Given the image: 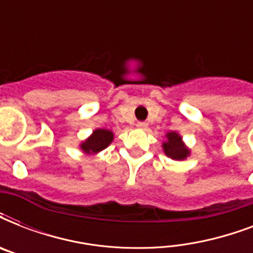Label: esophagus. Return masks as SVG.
Segmentation results:
<instances>
[{
	"mask_svg": "<svg viewBox=\"0 0 253 253\" xmlns=\"http://www.w3.org/2000/svg\"><path fill=\"white\" fill-rule=\"evenodd\" d=\"M136 127H138L139 130H146L147 127H148V125H147L146 122H138L136 123Z\"/></svg>",
	"mask_w": 253,
	"mask_h": 253,
	"instance_id": "obj_1",
	"label": "esophagus"
}]
</instances>
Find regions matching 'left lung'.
I'll list each match as a JSON object with an SVG mask.
<instances>
[{
    "label": "left lung",
    "mask_w": 253,
    "mask_h": 253,
    "mask_svg": "<svg viewBox=\"0 0 253 253\" xmlns=\"http://www.w3.org/2000/svg\"><path fill=\"white\" fill-rule=\"evenodd\" d=\"M163 151L166 156H168L172 160H185L190 156V148L182 140L181 136L177 131H169L166 134V140L162 144Z\"/></svg>",
    "instance_id": "left-lung-1"
}]
</instances>
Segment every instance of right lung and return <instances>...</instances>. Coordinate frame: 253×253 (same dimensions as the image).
I'll return each mask as SVG.
<instances>
[{
    "mask_svg": "<svg viewBox=\"0 0 253 253\" xmlns=\"http://www.w3.org/2000/svg\"><path fill=\"white\" fill-rule=\"evenodd\" d=\"M114 140V132L107 128H95L85 140L80 143L81 151L85 155H97L110 146Z\"/></svg>",
    "mask_w": 253,
    "mask_h": 253,
    "instance_id": "right-lung-1",
    "label": "right lung"
}]
</instances>
